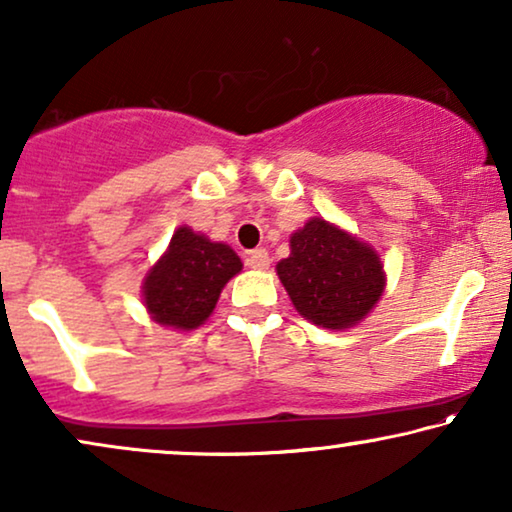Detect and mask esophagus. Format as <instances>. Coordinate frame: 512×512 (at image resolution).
Wrapping results in <instances>:
<instances>
[{
	"mask_svg": "<svg viewBox=\"0 0 512 512\" xmlns=\"http://www.w3.org/2000/svg\"><path fill=\"white\" fill-rule=\"evenodd\" d=\"M247 265L254 270H265L270 265V254L265 249H254L247 254Z\"/></svg>",
	"mask_w": 512,
	"mask_h": 512,
	"instance_id": "obj_1",
	"label": "esophagus"
}]
</instances>
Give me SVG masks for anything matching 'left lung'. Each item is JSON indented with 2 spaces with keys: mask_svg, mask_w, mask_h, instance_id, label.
Here are the masks:
<instances>
[{
  "mask_svg": "<svg viewBox=\"0 0 512 512\" xmlns=\"http://www.w3.org/2000/svg\"><path fill=\"white\" fill-rule=\"evenodd\" d=\"M289 242L291 254L277 263V275L293 307L331 331H345L366 319L387 284L377 251L319 216Z\"/></svg>",
  "mask_w": 512,
  "mask_h": 512,
  "instance_id": "left-lung-1",
  "label": "left lung"
}]
</instances>
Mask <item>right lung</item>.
I'll use <instances>...</instances> for the list:
<instances>
[{
  "mask_svg": "<svg viewBox=\"0 0 512 512\" xmlns=\"http://www.w3.org/2000/svg\"><path fill=\"white\" fill-rule=\"evenodd\" d=\"M240 270V256L228 244L181 226L144 277L146 312L160 326L193 331L209 319L223 286Z\"/></svg>",
  "mask_w": 512,
  "mask_h": 512,
  "instance_id": "obj_1",
  "label": "right lung"
}]
</instances>
